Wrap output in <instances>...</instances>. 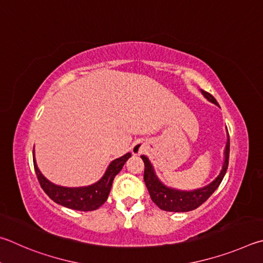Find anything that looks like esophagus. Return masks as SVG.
Masks as SVG:
<instances>
[{
    "instance_id": "obj_1",
    "label": "esophagus",
    "mask_w": 263,
    "mask_h": 263,
    "mask_svg": "<svg viewBox=\"0 0 263 263\" xmlns=\"http://www.w3.org/2000/svg\"><path fill=\"white\" fill-rule=\"evenodd\" d=\"M132 151L134 155H141L144 151V146L142 144H135V145H133Z\"/></svg>"
}]
</instances>
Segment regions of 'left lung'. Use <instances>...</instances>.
<instances>
[{
  "label": "left lung",
  "instance_id": "obj_1",
  "mask_svg": "<svg viewBox=\"0 0 263 263\" xmlns=\"http://www.w3.org/2000/svg\"><path fill=\"white\" fill-rule=\"evenodd\" d=\"M202 93L206 99L211 103L218 105L217 100H216L209 92L201 90ZM224 164L222 167V171L218 174V177L215 180L199 190L194 191H178L174 188L166 187L159 181V179L156 177L155 171L153 168V165L149 162V159L145 156H141V158L144 162V182L145 186L148 188L149 194L151 200H153L158 208L165 211H173V213H186V211L194 210L196 208L204 203V202L209 199L211 194L217 190V187L220 185L223 178L227 173V170L229 166V156H230V137L228 134V142L227 146H225L224 151Z\"/></svg>",
  "mask_w": 263,
  "mask_h": 263
}]
</instances>
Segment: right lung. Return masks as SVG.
<instances>
[{"label": "right lung", "mask_w": 263, "mask_h": 263, "mask_svg": "<svg viewBox=\"0 0 263 263\" xmlns=\"http://www.w3.org/2000/svg\"><path fill=\"white\" fill-rule=\"evenodd\" d=\"M132 157V154L128 153L122 157L114 159L109 166L106 170L105 174L99 181L91 186L86 187H62L54 185L46 179L36 166L34 153H33V165L34 171L38 178L41 188L47 194L50 199L58 204L67 206L69 209L80 210V211H92L98 209L101 204L105 203L107 200L108 194L112 187L113 180L117 174L121 171L124 163Z\"/></svg>", "instance_id": "obj_1"}]
</instances>
